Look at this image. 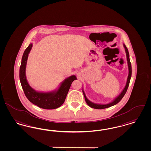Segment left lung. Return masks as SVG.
Returning a JSON list of instances; mask_svg holds the SVG:
<instances>
[{
	"label": "left lung",
	"mask_w": 151,
	"mask_h": 151,
	"mask_svg": "<svg viewBox=\"0 0 151 151\" xmlns=\"http://www.w3.org/2000/svg\"><path fill=\"white\" fill-rule=\"evenodd\" d=\"M124 47L125 49V51L126 52V56H127V63H128V76L127 78V83L126 84L123 89V91L121 92V93L119 95L117 96L116 97H115L113 100L111 102L109 103V104H96L91 102V101H89L86 97V95L84 93L83 88H82V92L83 93L84 96V99L86 102L87 103V104L90 106L92 108L96 109H106L110 107L111 106H114L116 104H117L118 102H119L120 100L123 99L124 96L125 94V93L127 92V91L129 87V84L130 83V78L132 77V65H131V63L130 61V59H129V54L128 50L127 49V47H126V46L124 44H123Z\"/></svg>",
	"instance_id": "8db88e82"
}]
</instances>
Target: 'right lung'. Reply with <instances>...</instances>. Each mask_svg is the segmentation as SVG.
Returning <instances> with one entry per match:
<instances>
[{
    "label": "right lung",
    "mask_w": 151,
    "mask_h": 151,
    "mask_svg": "<svg viewBox=\"0 0 151 151\" xmlns=\"http://www.w3.org/2000/svg\"><path fill=\"white\" fill-rule=\"evenodd\" d=\"M32 47V44H30L24 51L19 68V79L23 90L28 100L34 105L44 109H55L63 104L71 84L77 78L75 75L70 76L62 82L57 88L49 92H41L34 89L28 83L26 75L28 54Z\"/></svg>",
    "instance_id": "add662e5"
}]
</instances>
